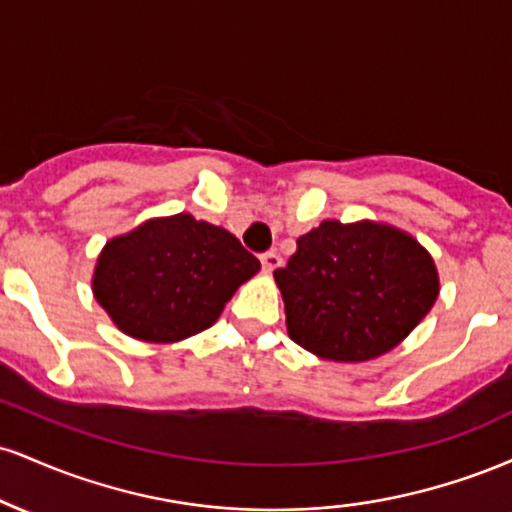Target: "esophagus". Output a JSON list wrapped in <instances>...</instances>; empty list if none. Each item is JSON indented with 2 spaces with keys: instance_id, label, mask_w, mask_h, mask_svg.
<instances>
[{
  "instance_id": "34e87169",
  "label": "esophagus",
  "mask_w": 512,
  "mask_h": 512,
  "mask_svg": "<svg viewBox=\"0 0 512 512\" xmlns=\"http://www.w3.org/2000/svg\"><path fill=\"white\" fill-rule=\"evenodd\" d=\"M260 262H262L264 272H274V269H279V267H281V257H279V255H276V252H274V250L264 252V255L260 257Z\"/></svg>"
}]
</instances>
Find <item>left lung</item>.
Listing matches in <instances>:
<instances>
[{
  "instance_id": "left-lung-1",
  "label": "left lung",
  "mask_w": 512,
  "mask_h": 512,
  "mask_svg": "<svg viewBox=\"0 0 512 512\" xmlns=\"http://www.w3.org/2000/svg\"><path fill=\"white\" fill-rule=\"evenodd\" d=\"M286 330L327 361H370L402 342L438 298V269L419 240L375 221H322L274 272Z\"/></svg>"
}]
</instances>
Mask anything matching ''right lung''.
I'll return each instance as SVG.
<instances>
[{"instance_id":"right-lung-1","label":"right lung","mask_w":512,"mask_h":512,"mask_svg":"<svg viewBox=\"0 0 512 512\" xmlns=\"http://www.w3.org/2000/svg\"><path fill=\"white\" fill-rule=\"evenodd\" d=\"M260 260L226 228L192 214L149 219L105 243L93 296L117 330L173 344L207 330Z\"/></svg>"}]
</instances>
